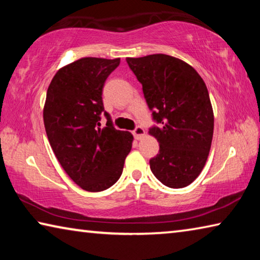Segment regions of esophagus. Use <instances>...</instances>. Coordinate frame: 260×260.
I'll return each instance as SVG.
<instances>
[{
    "label": "esophagus",
    "instance_id": "34e87169",
    "mask_svg": "<svg viewBox=\"0 0 260 260\" xmlns=\"http://www.w3.org/2000/svg\"><path fill=\"white\" fill-rule=\"evenodd\" d=\"M133 135H134V138H135L136 140H141V139H142V136L144 135V129H143L141 126H138V127H136V128L133 131Z\"/></svg>",
    "mask_w": 260,
    "mask_h": 260
}]
</instances>
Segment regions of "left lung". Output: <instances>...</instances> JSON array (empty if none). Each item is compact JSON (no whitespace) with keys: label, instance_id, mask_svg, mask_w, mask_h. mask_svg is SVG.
<instances>
[{"label":"left lung","instance_id":"1","mask_svg":"<svg viewBox=\"0 0 260 260\" xmlns=\"http://www.w3.org/2000/svg\"><path fill=\"white\" fill-rule=\"evenodd\" d=\"M142 85L159 142L150 169L170 188H183L199 177L213 136V110L205 82L196 70L175 57L155 54L126 58Z\"/></svg>","mask_w":260,"mask_h":260}]
</instances>
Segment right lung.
I'll return each mask as SVG.
<instances>
[{"label":"right lung","mask_w":260,"mask_h":260,"mask_svg":"<svg viewBox=\"0 0 260 260\" xmlns=\"http://www.w3.org/2000/svg\"><path fill=\"white\" fill-rule=\"evenodd\" d=\"M120 58L85 57L59 69L47 90L43 121L52 151L65 172L87 191H102L118 181L133 135L113 127L104 111V82ZM107 126L100 129V114Z\"/></svg>","instance_id":"right-lung-1"}]
</instances>
